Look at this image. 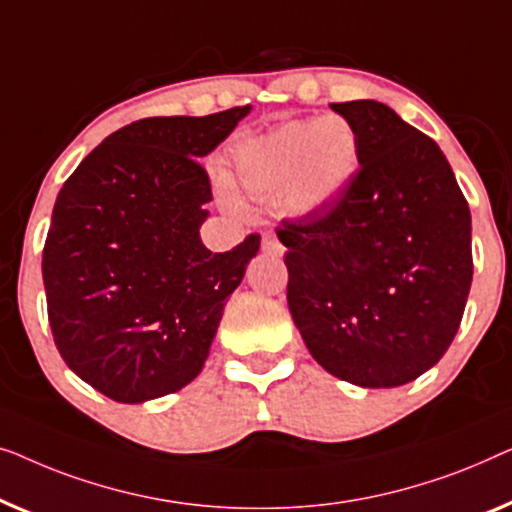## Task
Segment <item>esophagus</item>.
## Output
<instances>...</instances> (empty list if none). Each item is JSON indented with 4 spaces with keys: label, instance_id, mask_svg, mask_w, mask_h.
I'll return each instance as SVG.
<instances>
[{
    "label": "esophagus",
    "instance_id": "obj_1",
    "mask_svg": "<svg viewBox=\"0 0 512 512\" xmlns=\"http://www.w3.org/2000/svg\"><path fill=\"white\" fill-rule=\"evenodd\" d=\"M262 250H264V253H269V255H283L285 253V248L280 246V241L271 232L262 234Z\"/></svg>",
    "mask_w": 512,
    "mask_h": 512
}]
</instances>
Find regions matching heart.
<instances>
[{
	"mask_svg": "<svg viewBox=\"0 0 512 512\" xmlns=\"http://www.w3.org/2000/svg\"><path fill=\"white\" fill-rule=\"evenodd\" d=\"M357 162V139L343 120L290 122L248 141L236 155L246 190L273 197L290 190L297 208H318L341 192Z\"/></svg>",
	"mask_w": 512,
	"mask_h": 512,
	"instance_id": "obj_1",
	"label": "heart"
}]
</instances>
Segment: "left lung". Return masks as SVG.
<instances>
[{"label": "left lung", "mask_w": 512, "mask_h": 512, "mask_svg": "<svg viewBox=\"0 0 512 512\" xmlns=\"http://www.w3.org/2000/svg\"><path fill=\"white\" fill-rule=\"evenodd\" d=\"M357 139L341 192L276 229L287 304L322 369L359 387L420 378L450 348L473 278L471 211L434 139L390 106L331 104Z\"/></svg>", "instance_id": "left-lung-1"}]
</instances>
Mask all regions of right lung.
<instances>
[{"instance_id":"obj_1","label":"right lung","mask_w":512,"mask_h":512,"mask_svg":"<svg viewBox=\"0 0 512 512\" xmlns=\"http://www.w3.org/2000/svg\"><path fill=\"white\" fill-rule=\"evenodd\" d=\"M250 106L204 118H143L99 143L55 199L43 287L71 371L120 403L178 392L199 376L259 234L227 253L199 239L211 178L199 157Z\"/></svg>"}]
</instances>
